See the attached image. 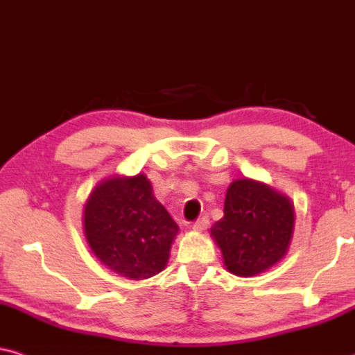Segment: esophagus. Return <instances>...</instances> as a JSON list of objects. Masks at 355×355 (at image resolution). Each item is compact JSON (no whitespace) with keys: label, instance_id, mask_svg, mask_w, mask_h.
<instances>
[{"label":"esophagus","instance_id":"obj_1","mask_svg":"<svg viewBox=\"0 0 355 355\" xmlns=\"http://www.w3.org/2000/svg\"><path fill=\"white\" fill-rule=\"evenodd\" d=\"M208 224H209V219L205 214V216L196 219L195 224H193V230H195V231H205L206 227H208Z\"/></svg>","mask_w":355,"mask_h":355}]
</instances>
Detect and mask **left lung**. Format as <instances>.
<instances>
[{
    "label": "left lung",
    "mask_w": 355,
    "mask_h": 355,
    "mask_svg": "<svg viewBox=\"0 0 355 355\" xmlns=\"http://www.w3.org/2000/svg\"><path fill=\"white\" fill-rule=\"evenodd\" d=\"M293 226V206L286 196L244 178L227 188L224 216L213 224L211 236L227 270L252 277L284 257Z\"/></svg>",
    "instance_id": "8db88e82"
}]
</instances>
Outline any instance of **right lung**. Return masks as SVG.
Instances as JSON below:
<instances>
[{
    "instance_id": "1",
    "label": "right lung",
    "mask_w": 355,
    "mask_h": 355,
    "mask_svg": "<svg viewBox=\"0 0 355 355\" xmlns=\"http://www.w3.org/2000/svg\"><path fill=\"white\" fill-rule=\"evenodd\" d=\"M85 236L105 266L142 280L162 272L178 232L146 175L101 182L85 205Z\"/></svg>"
}]
</instances>
